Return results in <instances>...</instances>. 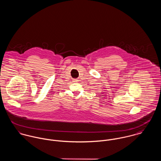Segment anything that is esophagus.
I'll use <instances>...</instances> for the list:
<instances>
[{"mask_svg": "<svg viewBox=\"0 0 161 161\" xmlns=\"http://www.w3.org/2000/svg\"><path fill=\"white\" fill-rule=\"evenodd\" d=\"M74 80V82H78V79H74L73 80Z\"/></svg>", "mask_w": 161, "mask_h": 161, "instance_id": "34e87169", "label": "esophagus"}]
</instances>
